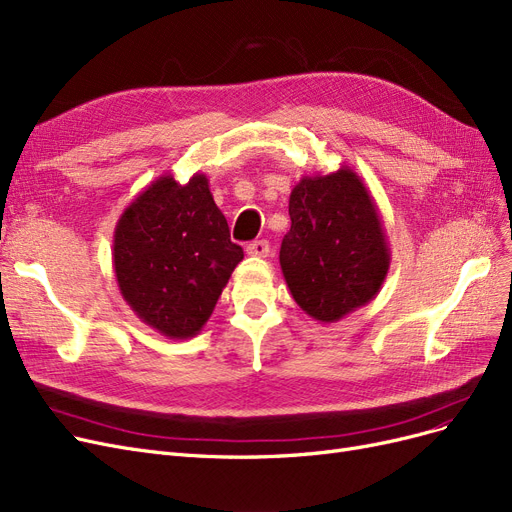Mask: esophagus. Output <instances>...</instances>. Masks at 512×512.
Segmentation results:
<instances>
[{
    "instance_id": "esophagus-1",
    "label": "esophagus",
    "mask_w": 512,
    "mask_h": 512,
    "mask_svg": "<svg viewBox=\"0 0 512 512\" xmlns=\"http://www.w3.org/2000/svg\"><path fill=\"white\" fill-rule=\"evenodd\" d=\"M246 253H249L251 257H268L270 244H268V240H255L251 244H246Z\"/></svg>"
}]
</instances>
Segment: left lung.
<instances>
[{"mask_svg": "<svg viewBox=\"0 0 512 512\" xmlns=\"http://www.w3.org/2000/svg\"><path fill=\"white\" fill-rule=\"evenodd\" d=\"M289 217L280 268L306 315L336 323L376 298L391 251L374 197L357 172L342 166L302 176L289 195Z\"/></svg>", "mask_w": 512, "mask_h": 512, "instance_id": "left-lung-1", "label": "left lung"}]
</instances>
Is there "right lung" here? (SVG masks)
<instances>
[{
  "label": "right lung",
  "instance_id": "1",
  "mask_svg": "<svg viewBox=\"0 0 512 512\" xmlns=\"http://www.w3.org/2000/svg\"><path fill=\"white\" fill-rule=\"evenodd\" d=\"M242 259L200 172L185 185L159 176L114 227L112 266L123 300L142 323L174 340L193 338L206 325Z\"/></svg>",
  "mask_w": 512,
  "mask_h": 512
}]
</instances>
